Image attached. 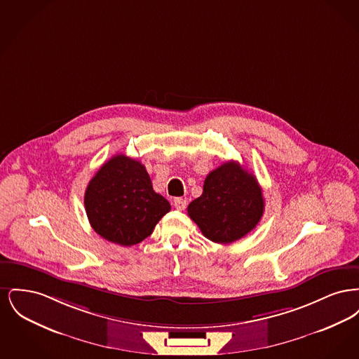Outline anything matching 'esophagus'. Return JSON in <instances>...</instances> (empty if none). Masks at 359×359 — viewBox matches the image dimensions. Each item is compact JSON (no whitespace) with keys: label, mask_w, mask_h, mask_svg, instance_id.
I'll return each instance as SVG.
<instances>
[{"label":"esophagus","mask_w":359,"mask_h":359,"mask_svg":"<svg viewBox=\"0 0 359 359\" xmlns=\"http://www.w3.org/2000/svg\"><path fill=\"white\" fill-rule=\"evenodd\" d=\"M173 205L175 207L177 208V210H184L186 207H187V201L186 199H183V198H176L175 201H173Z\"/></svg>","instance_id":"obj_1"}]
</instances>
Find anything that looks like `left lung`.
Instances as JSON below:
<instances>
[{"instance_id":"left-lung-1","label":"left lung","mask_w":359,"mask_h":359,"mask_svg":"<svg viewBox=\"0 0 359 359\" xmlns=\"http://www.w3.org/2000/svg\"><path fill=\"white\" fill-rule=\"evenodd\" d=\"M264 207L256 176L237 161H227L207 175L203 194L188 205L187 211L205 238L231 243L256 227Z\"/></svg>"}]
</instances>
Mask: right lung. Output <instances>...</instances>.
<instances>
[{"mask_svg": "<svg viewBox=\"0 0 359 359\" xmlns=\"http://www.w3.org/2000/svg\"><path fill=\"white\" fill-rule=\"evenodd\" d=\"M85 207L95 233L121 246L149 237L171 210L170 202L154 192L145 167L125 154L113 156L90 180Z\"/></svg>", "mask_w": 359, "mask_h": 359, "instance_id": "1", "label": "right lung"}]
</instances>
